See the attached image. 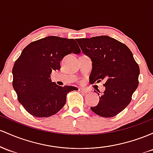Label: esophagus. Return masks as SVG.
<instances>
[{"label":"esophagus","mask_w":153,"mask_h":153,"mask_svg":"<svg viewBox=\"0 0 153 153\" xmlns=\"http://www.w3.org/2000/svg\"><path fill=\"white\" fill-rule=\"evenodd\" d=\"M79 91L81 92H83V93H88V90H85V89H83V88H79Z\"/></svg>","instance_id":"esophagus-1"}]
</instances>
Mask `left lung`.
Masks as SVG:
<instances>
[{
  "label": "left lung",
  "instance_id": "8db88e82",
  "mask_svg": "<svg viewBox=\"0 0 153 153\" xmlns=\"http://www.w3.org/2000/svg\"><path fill=\"white\" fill-rule=\"evenodd\" d=\"M76 42L92 60L90 82L105 81V90L99 96L98 104L90 108L102 117H114L131 102L139 85L140 67L127 46L108 36L78 39Z\"/></svg>",
  "mask_w": 153,
  "mask_h": 153
}]
</instances>
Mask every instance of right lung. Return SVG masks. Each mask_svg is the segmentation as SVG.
<instances>
[{"label": "right lung", "instance_id": "obj_1", "mask_svg": "<svg viewBox=\"0 0 153 153\" xmlns=\"http://www.w3.org/2000/svg\"><path fill=\"white\" fill-rule=\"evenodd\" d=\"M81 52L74 39L48 36L31 42L13 65V87L19 102L35 117H50L58 113L66 101L73 86L60 87L51 79V72L61 68L66 55Z\"/></svg>", "mask_w": 153, "mask_h": 153}]
</instances>
